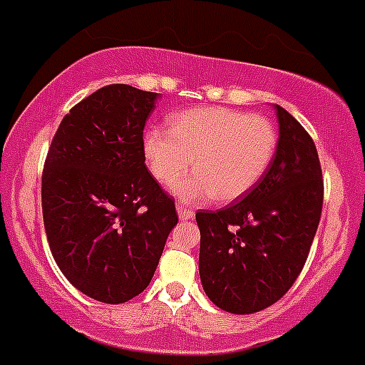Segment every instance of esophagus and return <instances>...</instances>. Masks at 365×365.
Here are the masks:
<instances>
[{
  "label": "esophagus",
  "instance_id": "esophagus-1",
  "mask_svg": "<svg viewBox=\"0 0 365 365\" xmlns=\"http://www.w3.org/2000/svg\"><path fill=\"white\" fill-rule=\"evenodd\" d=\"M177 213H179L180 220H188L193 217V212L190 208H185L182 205H177Z\"/></svg>",
  "mask_w": 365,
  "mask_h": 365
}]
</instances>
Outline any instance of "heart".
Returning a JSON list of instances; mask_svg holds the SVG:
<instances>
[{
  "label": "heart",
  "instance_id": "obj_1",
  "mask_svg": "<svg viewBox=\"0 0 365 365\" xmlns=\"http://www.w3.org/2000/svg\"><path fill=\"white\" fill-rule=\"evenodd\" d=\"M168 126L146 130L143 155L163 186L185 175L193 159L195 173L173 186V193L186 202L212 197L233 202L248 195L269 170L279 146L269 119L226 106L182 110L170 117Z\"/></svg>",
  "mask_w": 365,
  "mask_h": 365
}]
</instances>
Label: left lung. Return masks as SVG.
<instances>
[{"label": "left lung", "mask_w": 365, "mask_h": 365, "mask_svg": "<svg viewBox=\"0 0 365 365\" xmlns=\"http://www.w3.org/2000/svg\"><path fill=\"white\" fill-rule=\"evenodd\" d=\"M279 146L272 166L242 200L197 212L199 273L217 307L237 315L282 299L306 264L324 200L315 143L295 117L273 106Z\"/></svg>", "instance_id": "left-lung-1"}]
</instances>
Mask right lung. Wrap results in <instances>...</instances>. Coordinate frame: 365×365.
Listing matches in <instances>:
<instances>
[{
  "mask_svg": "<svg viewBox=\"0 0 365 365\" xmlns=\"http://www.w3.org/2000/svg\"><path fill=\"white\" fill-rule=\"evenodd\" d=\"M159 93L108 85L73 106L46 153L41 205L50 252L86 297L123 304L148 287L175 202L143 155Z\"/></svg>",
  "mask_w": 365,
  "mask_h": 365,
  "instance_id": "add662e5",
  "label": "right lung"
}]
</instances>
